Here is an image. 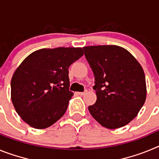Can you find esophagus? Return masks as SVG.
Wrapping results in <instances>:
<instances>
[{
    "mask_svg": "<svg viewBox=\"0 0 159 159\" xmlns=\"http://www.w3.org/2000/svg\"><path fill=\"white\" fill-rule=\"evenodd\" d=\"M87 92H88V91H87V90H85V91H84V92H78V94L80 95H84L85 94L87 93Z\"/></svg>",
    "mask_w": 159,
    "mask_h": 159,
    "instance_id": "1",
    "label": "esophagus"
}]
</instances>
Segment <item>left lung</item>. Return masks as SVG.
Listing matches in <instances>:
<instances>
[{"label": "left lung", "mask_w": 159, "mask_h": 159, "mask_svg": "<svg viewBox=\"0 0 159 159\" xmlns=\"http://www.w3.org/2000/svg\"><path fill=\"white\" fill-rule=\"evenodd\" d=\"M95 75L97 99L88 110L102 127L116 129L137 116L147 97L143 67L127 50L116 45L83 48Z\"/></svg>", "instance_id": "1"}]
</instances>
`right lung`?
I'll return each mask as SVG.
<instances>
[{
    "mask_svg": "<svg viewBox=\"0 0 159 159\" xmlns=\"http://www.w3.org/2000/svg\"><path fill=\"white\" fill-rule=\"evenodd\" d=\"M83 55L81 48H43L20 64L11 80V99L25 123L44 129L64 116L73 95L68 67Z\"/></svg>",
    "mask_w": 159,
    "mask_h": 159,
    "instance_id": "right-lung-1",
    "label": "right lung"
}]
</instances>
